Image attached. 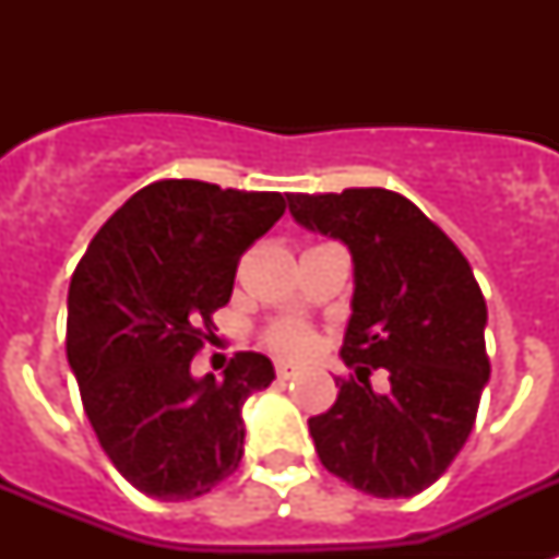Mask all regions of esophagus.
I'll list each match as a JSON object with an SVG mask.
<instances>
[{"label": "esophagus", "mask_w": 559, "mask_h": 559, "mask_svg": "<svg viewBox=\"0 0 559 559\" xmlns=\"http://www.w3.org/2000/svg\"><path fill=\"white\" fill-rule=\"evenodd\" d=\"M298 371H301V366H296V362H287V359L275 362V373H278V380H289V377H296Z\"/></svg>", "instance_id": "34e87169"}]
</instances>
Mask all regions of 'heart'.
Listing matches in <instances>:
<instances>
[{
  "instance_id": "1",
  "label": "heart",
  "mask_w": 559,
  "mask_h": 559,
  "mask_svg": "<svg viewBox=\"0 0 559 559\" xmlns=\"http://www.w3.org/2000/svg\"><path fill=\"white\" fill-rule=\"evenodd\" d=\"M266 342L281 354H298L310 345V331L301 322H278L266 331Z\"/></svg>"
}]
</instances>
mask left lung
Returning <instances> with one entry per match:
<instances>
[{
  "label": "left lung",
  "mask_w": 559,
  "mask_h": 559,
  "mask_svg": "<svg viewBox=\"0 0 559 559\" xmlns=\"http://www.w3.org/2000/svg\"><path fill=\"white\" fill-rule=\"evenodd\" d=\"M298 226L348 246L354 298L340 357L354 368L340 397L310 417L328 473L380 499L435 485L476 424L490 380L487 305L459 246L385 188L287 193ZM373 367L390 389L373 392Z\"/></svg>",
  "instance_id": "left-lung-1"
}]
</instances>
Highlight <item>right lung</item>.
<instances>
[{"instance_id":"obj_1","label":"right lung","mask_w":559,"mask_h":559,"mask_svg":"<svg viewBox=\"0 0 559 559\" xmlns=\"http://www.w3.org/2000/svg\"><path fill=\"white\" fill-rule=\"evenodd\" d=\"M287 209L281 193L162 179L100 226L69 284L66 357L100 447L159 502L209 493L243 459V403L275 380L240 350L193 377L214 310L228 305L240 254Z\"/></svg>"}]
</instances>
